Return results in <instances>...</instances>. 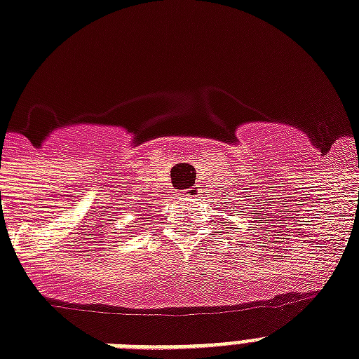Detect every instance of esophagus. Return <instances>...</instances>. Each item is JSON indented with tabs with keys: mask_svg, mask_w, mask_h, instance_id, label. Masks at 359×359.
<instances>
[{
	"mask_svg": "<svg viewBox=\"0 0 359 359\" xmlns=\"http://www.w3.org/2000/svg\"><path fill=\"white\" fill-rule=\"evenodd\" d=\"M195 195H199V189L197 188H188L184 191H180V199H191Z\"/></svg>",
	"mask_w": 359,
	"mask_h": 359,
	"instance_id": "esophagus-1",
	"label": "esophagus"
}]
</instances>
